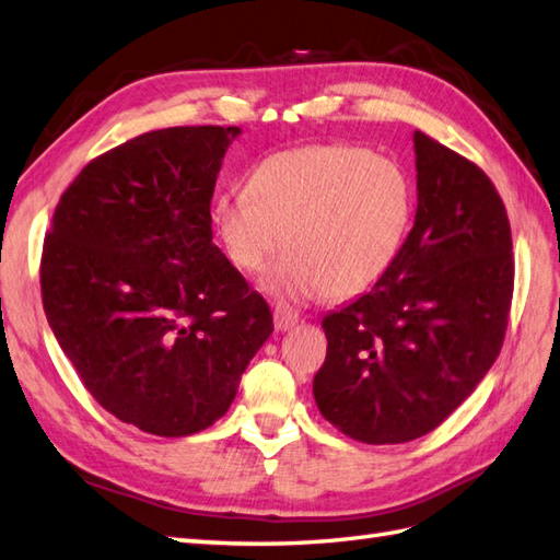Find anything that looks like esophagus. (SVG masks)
<instances>
[{
	"label": "esophagus",
	"mask_w": 560,
	"mask_h": 560,
	"mask_svg": "<svg viewBox=\"0 0 560 560\" xmlns=\"http://www.w3.org/2000/svg\"><path fill=\"white\" fill-rule=\"evenodd\" d=\"M272 320H276V330L284 332V330H292L296 323H300V314L292 312L290 306H276V312H272Z\"/></svg>",
	"instance_id": "1"
}]
</instances>
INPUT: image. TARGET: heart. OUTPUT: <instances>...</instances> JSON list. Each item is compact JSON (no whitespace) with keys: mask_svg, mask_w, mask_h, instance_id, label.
Returning a JSON list of instances; mask_svg holds the SVG:
<instances>
[{"mask_svg":"<svg viewBox=\"0 0 560 560\" xmlns=\"http://www.w3.org/2000/svg\"><path fill=\"white\" fill-rule=\"evenodd\" d=\"M412 213L415 182L397 160L328 143L260 160L246 191L218 198L213 222L244 272L264 270L288 242L264 288L282 302H306L320 292L347 300L381 282Z\"/></svg>","mask_w":560,"mask_h":560,"instance_id":"heart-1","label":"heart"}]
</instances>
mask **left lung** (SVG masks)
Masks as SVG:
<instances>
[{
	"label": "left lung",
	"mask_w": 560,
	"mask_h": 560,
	"mask_svg": "<svg viewBox=\"0 0 560 560\" xmlns=\"http://www.w3.org/2000/svg\"><path fill=\"white\" fill-rule=\"evenodd\" d=\"M417 218L374 290L320 320L314 397L354 441L407 443L441 427L499 357L515 258L503 198L479 165L415 131Z\"/></svg>",
	"instance_id": "left-lung-1"
}]
</instances>
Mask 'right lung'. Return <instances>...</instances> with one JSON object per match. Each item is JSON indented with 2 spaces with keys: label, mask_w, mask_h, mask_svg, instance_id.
Listing matches in <instances>:
<instances>
[{
  "label": "right lung",
  "mask_w": 560,
  "mask_h": 560,
  "mask_svg": "<svg viewBox=\"0 0 560 560\" xmlns=\"http://www.w3.org/2000/svg\"><path fill=\"white\" fill-rule=\"evenodd\" d=\"M237 127L136 136L61 194L43 308L69 362L124 424L179 439L228 412L272 332L264 296L213 244L215 179Z\"/></svg>",
  "instance_id": "1"
}]
</instances>
